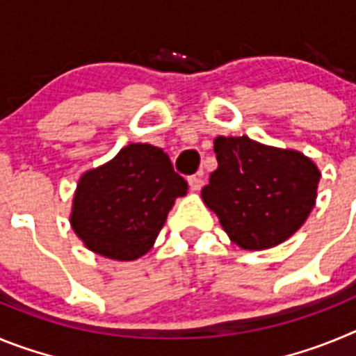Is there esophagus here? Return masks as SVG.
<instances>
[{
  "label": "esophagus",
  "instance_id": "obj_1",
  "mask_svg": "<svg viewBox=\"0 0 356 356\" xmlns=\"http://www.w3.org/2000/svg\"><path fill=\"white\" fill-rule=\"evenodd\" d=\"M203 184H205V180H203V176H201V175H193L191 178H188V185H191V191H194V193H197V191L203 187Z\"/></svg>",
  "mask_w": 356,
  "mask_h": 356
}]
</instances>
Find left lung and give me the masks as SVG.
<instances>
[{"instance_id": "left-lung-1", "label": "left lung", "mask_w": 356, "mask_h": 356, "mask_svg": "<svg viewBox=\"0 0 356 356\" xmlns=\"http://www.w3.org/2000/svg\"><path fill=\"white\" fill-rule=\"evenodd\" d=\"M217 169L201 197L228 237L244 250H267L301 228L312 212L321 172L294 149L250 137H217Z\"/></svg>"}]
</instances>
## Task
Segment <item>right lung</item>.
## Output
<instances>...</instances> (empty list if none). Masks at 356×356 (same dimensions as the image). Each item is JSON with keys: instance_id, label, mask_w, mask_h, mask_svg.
<instances>
[{"instance_id": "add662e5", "label": "right lung", "mask_w": 356, "mask_h": 356, "mask_svg": "<svg viewBox=\"0 0 356 356\" xmlns=\"http://www.w3.org/2000/svg\"><path fill=\"white\" fill-rule=\"evenodd\" d=\"M187 188L162 147L128 144L110 162L81 176L71 226L94 253L135 260L153 248L175 200Z\"/></svg>"}]
</instances>
